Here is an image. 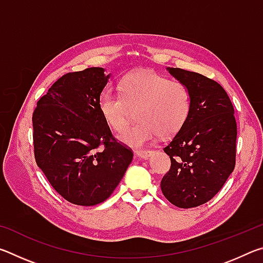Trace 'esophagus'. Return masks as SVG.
Wrapping results in <instances>:
<instances>
[{"label": "esophagus", "mask_w": 263, "mask_h": 263, "mask_svg": "<svg viewBox=\"0 0 263 263\" xmlns=\"http://www.w3.org/2000/svg\"><path fill=\"white\" fill-rule=\"evenodd\" d=\"M135 153L137 157L142 158V159H147V158H149V155L152 154V151H135Z\"/></svg>", "instance_id": "esophagus-1"}]
</instances>
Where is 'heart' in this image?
<instances>
[{
    "mask_svg": "<svg viewBox=\"0 0 263 263\" xmlns=\"http://www.w3.org/2000/svg\"><path fill=\"white\" fill-rule=\"evenodd\" d=\"M121 94L105 90L99 99V110L115 131L126 125L136 109L137 123L118 133V140L131 147L147 145L159 135L173 136L188 121L191 94L180 81L169 80L153 70H140L122 80Z\"/></svg>",
    "mask_w": 263,
    "mask_h": 263,
    "instance_id": "heart-1",
    "label": "heart"
}]
</instances>
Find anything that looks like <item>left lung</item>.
<instances>
[{
  "mask_svg": "<svg viewBox=\"0 0 263 263\" xmlns=\"http://www.w3.org/2000/svg\"><path fill=\"white\" fill-rule=\"evenodd\" d=\"M167 70L188 87L191 111L163 148L172 164L161 190L175 206L189 209L210 201L233 172L237 123L232 102L219 83L181 68Z\"/></svg>",
  "mask_w": 263,
  "mask_h": 263,
  "instance_id": "obj_1",
  "label": "left lung"
}]
</instances>
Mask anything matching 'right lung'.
I'll use <instances>...</instances> for the list:
<instances>
[{
    "mask_svg": "<svg viewBox=\"0 0 263 263\" xmlns=\"http://www.w3.org/2000/svg\"><path fill=\"white\" fill-rule=\"evenodd\" d=\"M109 79L101 67L66 74L33 111L35 162L57 193L77 205L104 202L133 159L99 110Z\"/></svg>",
    "mask_w": 263,
    "mask_h": 263,
    "instance_id": "obj_1",
    "label": "right lung"
}]
</instances>
